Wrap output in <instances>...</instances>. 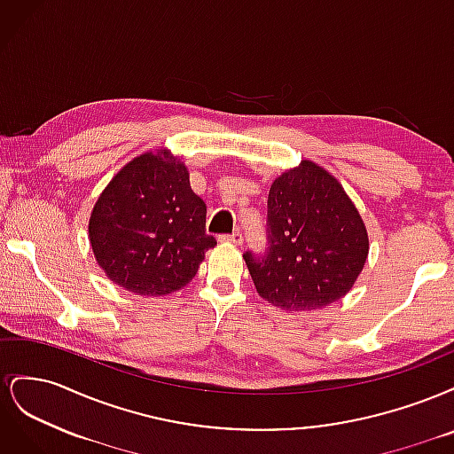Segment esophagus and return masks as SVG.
I'll return each instance as SVG.
<instances>
[{
  "mask_svg": "<svg viewBox=\"0 0 454 454\" xmlns=\"http://www.w3.org/2000/svg\"><path fill=\"white\" fill-rule=\"evenodd\" d=\"M242 240H244V237H242V232H239V231L232 232V235L222 237V242H231V244H237V246H240Z\"/></svg>",
  "mask_w": 454,
  "mask_h": 454,
  "instance_id": "1",
  "label": "esophagus"
}]
</instances>
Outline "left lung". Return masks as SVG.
<instances>
[{
  "label": "left lung",
  "mask_w": 454,
  "mask_h": 454,
  "mask_svg": "<svg viewBox=\"0 0 454 454\" xmlns=\"http://www.w3.org/2000/svg\"><path fill=\"white\" fill-rule=\"evenodd\" d=\"M267 206L269 252L244 254L259 297L290 312L345 297L364 270L369 237L335 176L303 159L272 182Z\"/></svg>",
  "instance_id": "left-lung-1"
}]
</instances>
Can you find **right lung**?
I'll use <instances>...</instances> for the list:
<instances>
[{"instance_id": "right-lung-1", "label": "right lung", "mask_w": 454, "mask_h": 454, "mask_svg": "<svg viewBox=\"0 0 454 454\" xmlns=\"http://www.w3.org/2000/svg\"><path fill=\"white\" fill-rule=\"evenodd\" d=\"M89 242L107 280L147 297L185 287L217 244L185 162L170 149L134 157L112 177L90 212Z\"/></svg>"}]
</instances>
